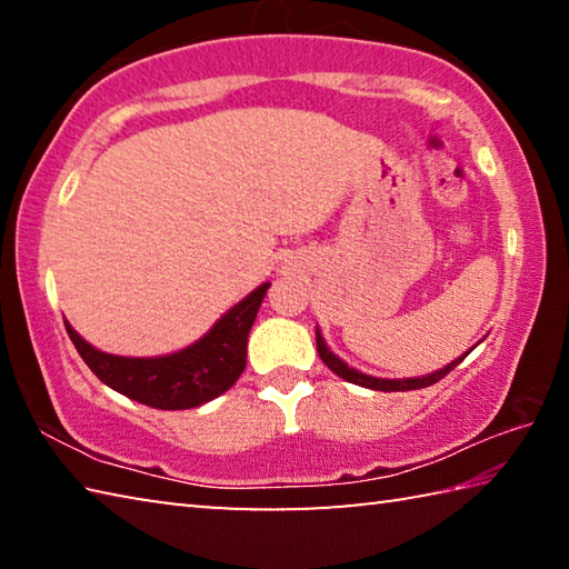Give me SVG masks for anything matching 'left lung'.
I'll return each instance as SVG.
<instances>
[{
  "mask_svg": "<svg viewBox=\"0 0 569 569\" xmlns=\"http://www.w3.org/2000/svg\"><path fill=\"white\" fill-rule=\"evenodd\" d=\"M316 349H319V356L321 361L329 366V369L336 373V377H341L343 381L349 383H356V387H363V389H373V391H411V389H423V387H431V383H437L439 379H445L447 373L455 369V366H459L461 361L467 359V353L475 349H471L467 353H461L459 359H455L451 363H447L445 369H439L435 373H427V377H413V379H377V377H369V373H363L359 369H353V366H349L346 361H341L339 356H336L329 346H326L323 336L319 331V326H316Z\"/></svg>",
  "mask_w": 569,
  "mask_h": 569,
  "instance_id": "1",
  "label": "left lung"
}]
</instances>
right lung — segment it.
<instances>
[{
    "label": "right lung",
    "instance_id": "right-lung-1",
    "mask_svg": "<svg viewBox=\"0 0 569 569\" xmlns=\"http://www.w3.org/2000/svg\"><path fill=\"white\" fill-rule=\"evenodd\" d=\"M271 283H261L210 326V331L180 351L166 356H118L94 349L77 333H70L77 353L94 377L122 397L152 409H192L226 393L246 369L248 333Z\"/></svg>",
    "mask_w": 569,
    "mask_h": 569
}]
</instances>
